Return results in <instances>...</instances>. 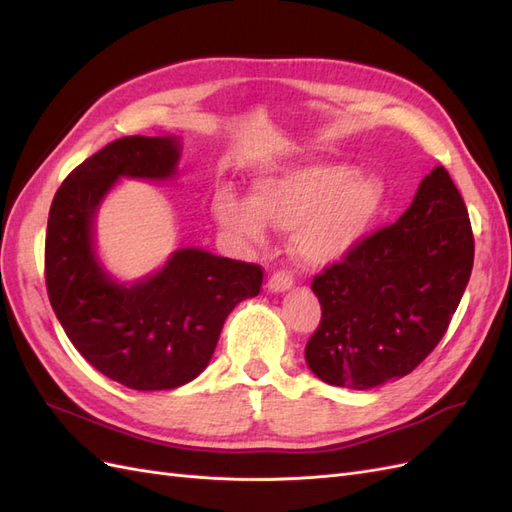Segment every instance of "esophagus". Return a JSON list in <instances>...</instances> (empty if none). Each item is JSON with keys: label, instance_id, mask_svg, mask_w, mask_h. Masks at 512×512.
<instances>
[{"label": "esophagus", "instance_id": "obj_1", "mask_svg": "<svg viewBox=\"0 0 512 512\" xmlns=\"http://www.w3.org/2000/svg\"><path fill=\"white\" fill-rule=\"evenodd\" d=\"M292 285H294L292 274L287 270H277L268 281V290L270 292H285V290H290Z\"/></svg>", "mask_w": 512, "mask_h": 512}]
</instances>
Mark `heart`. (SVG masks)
<instances>
[{"label": "heart", "mask_w": 512, "mask_h": 512, "mask_svg": "<svg viewBox=\"0 0 512 512\" xmlns=\"http://www.w3.org/2000/svg\"><path fill=\"white\" fill-rule=\"evenodd\" d=\"M385 205V186L372 175H352L342 164H311L253 186L251 203L231 192L214 196L222 229L244 244L261 246L266 225L296 231V251L307 264L324 266L346 257Z\"/></svg>", "instance_id": "obj_1"}]
</instances>
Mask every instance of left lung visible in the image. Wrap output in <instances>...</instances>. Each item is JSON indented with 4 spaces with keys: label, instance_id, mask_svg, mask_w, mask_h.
I'll list each match as a JSON object with an SVG mask.
<instances>
[{
    "label": "left lung",
    "instance_id": "8db88e82",
    "mask_svg": "<svg viewBox=\"0 0 512 512\" xmlns=\"http://www.w3.org/2000/svg\"><path fill=\"white\" fill-rule=\"evenodd\" d=\"M471 268L467 207L437 166L393 225L313 277L322 318L305 346L311 372L350 389L411 374L448 331Z\"/></svg>",
    "mask_w": 512,
    "mask_h": 512
}]
</instances>
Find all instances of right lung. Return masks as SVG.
Returning a JSON list of instances; mask_svg holds the SVG:
<instances>
[{
  "label": "right lung",
  "instance_id": "add662e5",
  "mask_svg": "<svg viewBox=\"0 0 512 512\" xmlns=\"http://www.w3.org/2000/svg\"><path fill=\"white\" fill-rule=\"evenodd\" d=\"M177 160L175 138L114 140L62 181L47 220L45 281L56 318L93 368L138 391L175 389L199 376L233 307L257 296L264 281L261 266L201 248H181L131 285L101 268L93 220L103 196L119 177H173Z\"/></svg>",
  "mask_w": 512,
  "mask_h": 512
}]
</instances>
